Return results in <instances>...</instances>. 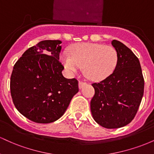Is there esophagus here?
<instances>
[{
	"label": "esophagus",
	"mask_w": 154,
	"mask_h": 154,
	"mask_svg": "<svg viewBox=\"0 0 154 154\" xmlns=\"http://www.w3.org/2000/svg\"><path fill=\"white\" fill-rule=\"evenodd\" d=\"M85 84L86 83L85 82H82V81H79V89H81V88H82Z\"/></svg>",
	"instance_id": "34e87169"
}]
</instances>
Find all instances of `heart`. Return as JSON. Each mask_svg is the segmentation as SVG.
I'll return each instance as SVG.
<instances>
[{
    "mask_svg": "<svg viewBox=\"0 0 154 154\" xmlns=\"http://www.w3.org/2000/svg\"><path fill=\"white\" fill-rule=\"evenodd\" d=\"M70 54L63 52L60 56L66 71L73 75L83 66L84 74L91 80H101L109 77L118 61L116 49L103 44H77L71 48Z\"/></svg>",
    "mask_w": 154,
    "mask_h": 154,
    "instance_id": "1",
    "label": "heart"
}]
</instances>
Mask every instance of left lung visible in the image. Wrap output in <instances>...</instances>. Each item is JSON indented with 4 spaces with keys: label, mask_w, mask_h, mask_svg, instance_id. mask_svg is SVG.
<instances>
[{
    "label": "left lung",
    "mask_w": 154,
    "mask_h": 154,
    "mask_svg": "<svg viewBox=\"0 0 154 154\" xmlns=\"http://www.w3.org/2000/svg\"><path fill=\"white\" fill-rule=\"evenodd\" d=\"M118 54L114 72L100 82L92 84L91 101L93 119L107 129L122 128L135 117L144 92V79L137 56L125 44L113 40Z\"/></svg>",
    "instance_id": "8db88e82"
}]
</instances>
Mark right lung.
I'll use <instances>...</instances> for the list:
<instances>
[{"instance_id":"obj_1","label":"right lung","mask_w":154,"mask_h":154,"mask_svg":"<svg viewBox=\"0 0 154 154\" xmlns=\"http://www.w3.org/2000/svg\"><path fill=\"white\" fill-rule=\"evenodd\" d=\"M61 40H43L27 49L16 62L11 95L23 116L36 123L54 122L63 116L78 93V81L62 75Z\"/></svg>"}]
</instances>
